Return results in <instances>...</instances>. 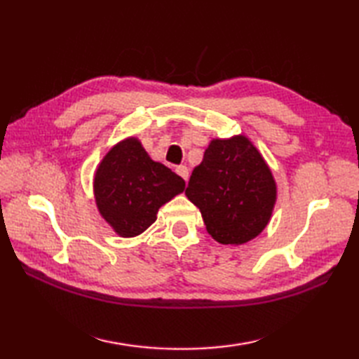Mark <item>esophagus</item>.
<instances>
[{"label": "esophagus", "instance_id": "esophagus-1", "mask_svg": "<svg viewBox=\"0 0 359 359\" xmlns=\"http://www.w3.org/2000/svg\"><path fill=\"white\" fill-rule=\"evenodd\" d=\"M175 172H177L184 180H188V168L187 166H184V165L177 166L175 168Z\"/></svg>", "mask_w": 359, "mask_h": 359}]
</instances>
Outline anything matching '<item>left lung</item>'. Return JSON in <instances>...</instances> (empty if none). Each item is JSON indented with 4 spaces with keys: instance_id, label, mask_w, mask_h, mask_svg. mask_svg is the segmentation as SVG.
<instances>
[{
    "instance_id": "1",
    "label": "left lung",
    "mask_w": 359,
    "mask_h": 359,
    "mask_svg": "<svg viewBox=\"0 0 359 359\" xmlns=\"http://www.w3.org/2000/svg\"><path fill=\"white\" fill-rule=\"evenodd\" d=\"M185 194L201 210L212 239L242 245L269 225L278 187L261 152L241 134L210 142Z\"/></svg>"
}]
</instances>
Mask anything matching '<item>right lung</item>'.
<instances>
[{"instance_id":"right-lung-1","label":"right lung","mask_w":359,"mask_h":359,"mask_svg":"<svg viewBox=\"0 0 359 359\" xmlns=\"http://www.w3.org/2000/svg\"><path fill=\"white\" fill-rule=\"evenodd\" d=\"M185 189V180L154 162L135 137L106 152L94 174L98 212L121 238H135L157 219L158 208Z\"/></svg>"}]
</instances>
